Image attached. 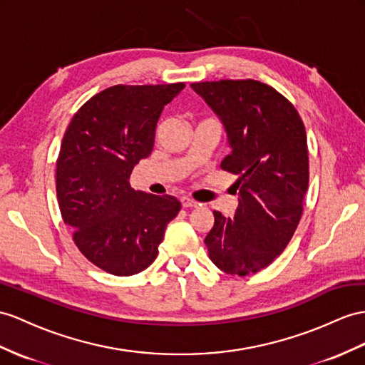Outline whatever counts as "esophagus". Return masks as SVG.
<instances>
[{"mask_svg": "<svg viewBox=\"0 0 365 365\" xmlns=\"http://www.w3.org/2000/svg\"><path fill=\"white\" fill-rule=\"evenodd\" d=\"M180 203H182L183 208H195L199 205L197 202L190 199V197H180Z\"/></svg>", "mask_w": 365, "mask_h": 365, "instance_id": "obj_1", "label": "esophagus"}]
</instances>
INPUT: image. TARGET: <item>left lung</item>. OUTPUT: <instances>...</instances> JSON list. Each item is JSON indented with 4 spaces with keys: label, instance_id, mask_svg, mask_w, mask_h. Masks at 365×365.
I'll return each instance as SVG.
<instances>
[{
    "label": "left lung",
    "instance_id": "obj_1",
    "mask_svg": "<svg viewBox=\"0 0 365 365\" xmlns=\"http://www.w3.org/2000/svg\"><path fill=\"white\" fill-rule=\"evenodd\" d=\"M220 117L231 154L223 171L239 175V207L231 217L214 211L205 237L210 259L228 274L248 276L282 253L301 220L308 190L304 121L293 103L257 80L192 83Z\"/></svg>",
    "mask_w": 365,
    "mask_h": 365
}]
</instances>
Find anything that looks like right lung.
Returning a JSON list of instances; mask_svg holds the SVG:
<instances>
[{"label": "right lung", "instance_id": "right-lung-1", "mask_svg": "<svg viewBox=\"0 0 365 365\" xmlns=\"http://www.w3.org/2000/svg\"><path fill=\"white\" fill-rule=\"evenodd\" d=\"M183 88L110 86L91 97L64 133L55 170L61 217L81 255L109 274L133 276L151 265L180 211L173 195L133 190L129 177L151 154L158 117Z\"/></svg>", "mask_w": 365, "mask_h": 365}]
</instances>
